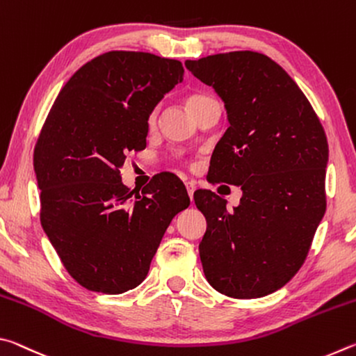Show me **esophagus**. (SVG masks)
<instances>
[{
	"instance_id": "34e87169",
	"label": "esophagus",
	"mask_w": 356,
	"mask_h": 356,
	"mask_svg": "<svg viewBox=\"0 0 356 356\" xmlns=\"http://www.w3.org/2000/svg\"><path fill=\"white\" fill-rule=\"evenodd\" d=\"M185 186H186V191H188V196L190 197H193V193H195V190H196V185H195V182H185Z\"/></svg>"
}]
</instances>
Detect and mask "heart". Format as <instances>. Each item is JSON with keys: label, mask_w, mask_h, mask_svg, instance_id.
<instances>
[{"label": "heart", "mask_w": 356, "mask_h": 356, "mask_svg": "<svg viewBox=\"0 0 356 356\" xmlns=\"http://www.w3.org/2000/svg\"><path fill=\"white\" fill-rule=\"evenodd\" d=\"M213 99L210 97V95H206V94H193L190 95L188 99H186V106H188V110L191 111L193 116H195L196 111L200 110L201 106H204L207 104V102H212ZM155 118H156V113L152 111L150 113L149 116V124H154L155 122Z\"/></svg>", "instance_id": "b5f03b06"}]
</instances>
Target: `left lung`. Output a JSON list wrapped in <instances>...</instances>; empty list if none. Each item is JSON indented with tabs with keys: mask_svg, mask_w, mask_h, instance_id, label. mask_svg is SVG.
I'll return each mask as SVG.
<instances>
[{
	"mask_svg": "<svg viewBox=\"0 0 356 356\" xmlns=\"http://www.w3.org/2000/svg\"><path fill=\"white\" fill-rule=\"evenodd\" d=\"M185 67L215 89L231 124L210 182L243 190L232 212L213 191H195L207 220L204 275L227 297H265L298 272L325 213L327 135L297 83L262 53H220Z\"/></svg>",
	"mask_w": 356,
	"mask_h": 356,
	"instance_id": "8db88e82",
	"label": "left lung"
}]
</instances>
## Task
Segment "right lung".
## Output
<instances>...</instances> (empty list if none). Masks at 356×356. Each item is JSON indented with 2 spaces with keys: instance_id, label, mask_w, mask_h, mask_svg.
I'll list each match as a JSON object with an SVG mask.
<instances>
[{
  "instance_id": "1",
  "label": "right lung",
  "mask_w": 356,
  "mask_h": 356,
  "mask_svg": "<svg viewBox=\"0 0 356 356\" xmlns=\"http://www.w3.org/2000/svg\"><path fill=\"white\" fill-rule=\"evenodd\" d=\"M182 80L177 59L108 51L72 75L48 113L34 147L40 222L88 291L140 286L171 220L190 206L177 177L161 174L134 196L119 171L146 147L149 114Z\"/></svg>"
}]
</instances>
